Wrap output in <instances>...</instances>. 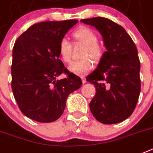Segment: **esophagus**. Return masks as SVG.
<instances>
[{
    "instance_id": "esophagus-1",
    "label": "esophagus",
    "mask_w": 153,
    "mask_h": 153,
    "mask_svg": "<svg viewBox=\"0 0 153 153\" xmlns=\"http://www.w3.org/2000/svg\"><path fill=\"white\" fill-rule=\"evenodd\" d=\"M81 79H82V82H83L84 84V83H86V82H87V81H86V78L84 77V76H81Z\"/></svg>"
}]
</instances>
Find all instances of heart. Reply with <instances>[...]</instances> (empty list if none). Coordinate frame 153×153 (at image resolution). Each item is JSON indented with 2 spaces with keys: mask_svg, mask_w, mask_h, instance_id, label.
Here are the masks:
<instances>
[{
  "mask_svg": "<svg viewBox=\"0 0 153 153\" xmlns=\"http://www.w3.org/2000/svg\"><path fill=\"white\" fill-rule=\"evenodd\" d=\"M73 36L76 41L85 45V48L80 55L82 59L72 63L69 70L74 74H84L92 69L94 65L93 61L96 64L102 61L104 56V49L98 43L97 34L90 28L85 26L80 27L74 31ZM59 54L65 63H70L73 60V46L65 37L60 40Z\"/></svg>",
  "mask_w": 153,
  "mask_h": 153,
  "instance_id": "b5f03b06",
  "label": "heart"
}]
</instances>
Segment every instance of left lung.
Masks as SVG:
<instances>
[{"label": "left lung", "mask_w": 153, "mask_h": 153, "mask_svg": "<svg viewBox=\"0 0 153 153\" xmlns=\"http://www.w3.org/2000/svg\"><path fill=\"white\" fill-rule=\"evenodd\" d=\"M102 34L107 51L86 78L96 93L90 102L94 118L105 124L122 122L134 110L141 91L137 50L123 27L103 17L82 19Z\"/></svg>", "instance_id": "obj_1"}]
</instances>
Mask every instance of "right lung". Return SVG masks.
Returning a JSON list of instances; mask_svg holds the SVG:
<instances>
[{
  "instance_id": "obj_1",
  "label": "right lung",
  "mask_w": 153,
  "mask_h": 153,
  "mask_svg": "<svg viewBox=\"0 0 153 153\" xmlns=\"http://www.w3.org/2000/svg\"><path fill=\"white\" fill-rule=\"evenodd\" d=\"M78 20L41 22L16 40L12 51L11 89L19 108L37 122L51 123L61 117L69 94L81 79L59 59V43ZM67 77L58 80L61 74Z\"/></svg>"
}]
</instances>
